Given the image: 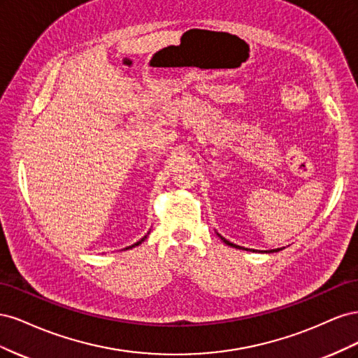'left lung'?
<instances>
[{
  "label": "left lung",
  "instance_id": "1",
  "mask_svg": "<svg viewBox=\"0 0 358 358\" xmlns=\"http://www.w3.org/2000/svg\"><path fill=\"white\" fill-rule=\"evenodd\" d=\"M218 234V233H216ZM220 237H221V241L225 243V245H229V246H233V248H236V249H245V251H252V252H263V251H255V249H248V248H243V246H239V245H236V243H231L230 241H227L225 237H222L221 234H218ZM279 251H282V249L280 248H278V249H270V251H264L266 254H272V252H279Z\"/></svg>",
  "mask_w": 358,
  "mask_h": 358
}]
</instances>
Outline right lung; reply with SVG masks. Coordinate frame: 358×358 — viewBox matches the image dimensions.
Here are the masks:
<instances>
[{
    "instance_id": "add662e5",
    "label": "right lung",
    "mask_w": 358,
    "mask_h": 358,
    "mask_svg": "<svg viewBox=\"0 0 358 358\" xmlns=\"http://www.w3.org/2000/svg\"><path fill=\"white\" fill-rule=\"evenodd\" d=\"M148 234H149V233H148ZM148 234H146L145 237H142V239H140L138 242H136L134 245H131V246H128V248H125V249H131V248H136V246H138L140 243H142V242H145V239H146V237H148Z\"/></svg>"
}]
</instances>
